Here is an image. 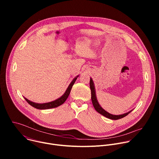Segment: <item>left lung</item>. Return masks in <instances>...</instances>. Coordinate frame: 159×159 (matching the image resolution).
<instances>
[{
	"instance_id": "8db88e82",
	"label": "left lung",
	"mask_w": 159,
	"mask_h": 159,
	"mask_svg": "<svg viewBox=\"0 0 159 159\" xmlns=\"http://www.w3.org/2000/svg\"><path fill=\"white\" fill-rule=\"evenodd\" d=\"M90 90H91V100H92V102L94 106V107L95 108L96 111H98L99 114L103 115L104 116H105L109 119H111V120H119V119L125 117L132 111L131 110L126 113H125V114H123V115H114L110 114V113L107 112L106 111H105L104 109H102L101 107V106L99 105V104L97 100V98H96L94 84L93 80L91 78L90 79Z\"/></svg>"
}]
</instances>
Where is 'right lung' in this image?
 I'll use <instances>...</instances> for the list:
<instances>
[{
    "mask_svg": "<svg viewBox=\"0 0 159 159\" xmlns=\"http://www.w3.org/2000/svg\"><path fill=\"white\" fill-rule=\"evenodd\" d=\"M78 77H79V75L77 76L76 77H75L74 79V80L71 82V83L70 84L69 87H68V88L66 89V91L64 93V94L62 96H61L60 98L56 99L54 101L50 102H47V103H43V104H38V103H35V102H31L30 100L27 99L26 98H25V99L28 102V104H30L33 107H34L36 109H47L57 107L63 104L65 102V101L66 100L68 97H69V96L70 94V90L72 89V87L73 85L74 84V83H75V82L77 80Z\"/></svg>",
    "mask_w": 159,
    "mask_h": 159,
    "instance_id": "1",
    "label": "right lung"
}]
</instances>
